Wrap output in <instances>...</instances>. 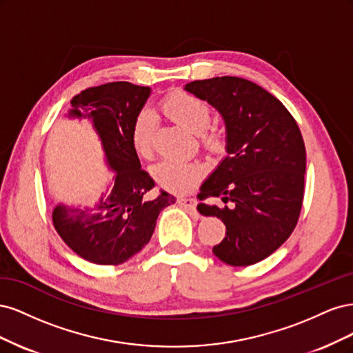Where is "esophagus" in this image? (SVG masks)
<instances>
[{
	"mask_svg": "<svg viewBox=\"0 0 353 353\" xmlns=\"http://www.w3.org/2000/svg\"><path fill=\"white\" fill-rule=\"evenodd\" d=\"M176 203H178L179 206H183V208H185L188 210H196V205H197L196 199H193V197H184V196L178 197Z\"/></svg>",
	"mask_w": 353,
	"mask_h": 353,
	"instance_id": "esophagus-1",
	"label": "esophagus"
}]
</instances>
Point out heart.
<instances>
[{"mask_svg":"<svg viewBox=\"0 0 353 353\" xmlns=\"http://www.w3.org/2000/svg\"><path fill=\"white\" fill-rule=\"evenodd\" d=\"M163 110L188 128L190 131L200 134L201 144L210 152H222L227 138L223 131L209 126L212 121V108L206 100L196 94L175 91L162 100ZM156 116L152 110L143 109L135 116L131 128V144L135 153L143 159H150L154 153ZM206 172V168L199 160L163 159L152 168L156 184L170 193H187L193 188Z\"/></svg>","mask_w":353,"mask_h":353,"instance_id":"heart-1","label":"heart"}]
</instances>
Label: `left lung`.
<instances>
[{"label": "left lung", "instance_id": "1", "mask_svg": "<svg viewBox=\"0 0 353 353\" xmlns=\"http://www.w3.org/2000/svg\"><path fill=\"white\" fill-rule=\"evenodd\" d=\"M185 90L216 108L227 125L228 156L201 185L197 210L225 223L213 254L232 266L268 258L292 236L301 215L306 152L292 113L252 81L221 77ZM209 196L221 205H208Z\"/></svg>", "mask_w": 353, "mask_h": 353}]
</instances>
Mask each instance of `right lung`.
Segmentation results:
<instances>
[{
    "instance_id": "1",
    "label": "right lung",
    "mask_w": 353,
    "mask_h": 353,
    "mask_svg": "<svg viewBox=\"0 0 353 353\" xmlns=\"http://www.w3.org/2000/svg\"><path fill=\"white\" fill-rule=\"evenodd\" d=\"M148 94V87L119 81L85 88L70 101V116L92 119L116 172L112 190L92 210L57 206L52 212L61 240L88 262L121 265L131 259L150 241L160 210L175 201L166 191L148 199L154 181L131 144L134 119Z\"/></svg>"
}]
</instances>
